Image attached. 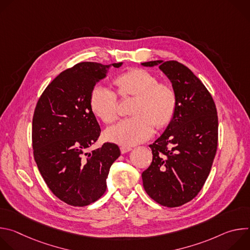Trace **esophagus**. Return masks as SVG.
<instances>
[{
  "label": "esophagus",
  "instance_id": "obj_1",
  "mask_svg": "<svg viewBox=\"0 0 250 250\" xmlns=\"http://www.w3.org/2000/svg\"><path fill=\"white\" fill-rule=\"evenodd\" d=\"M130 150H131V147H129V146H121V152H122L123 154H125V153H126V152H129Z\"/></svg>",
  "mask_w": 250,
  "mask_h": 250
}]
</instances>
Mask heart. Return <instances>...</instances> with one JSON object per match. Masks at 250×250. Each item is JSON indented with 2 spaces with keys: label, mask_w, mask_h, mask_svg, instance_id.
Listing matches in <instances>:
<instances>
[{
  "label": "heart",
  "mask_w": 250,
  "mask_h": 250,
  "mask_svg": "<svg viewBox=\"0 0 250 250\" xmlns=\"http://www.w3.org/2000/svg\"><path fill=\"white\" fill-rule=\"evenodd\" d=\"M123 97H136L128 118L109 127L104 132L109 141L123 146H135L148 139L157 127L166 126L173 119L177 96L173 87L158 82V78L145 69H131L116 78ZM92 112L105 124L118 118V96L104 85H96L90 94Z\"/></svg>",
  "instance_id": "heart-1"
}]
</instances>
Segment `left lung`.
Returning a JSON list of instances; mask_svg holds the SVG:
<instances>
[{"label": "left lung", "mask_w": 250, "mask_h": 250, "mask_svg": "<svg viewBox=\"0 0 250 250\" xmlns=\"http://www.w3.org/2000/svg\"><path fill=\"white\" fill-rule=\"evenodd\" d=\"M142 66H159L177 96L172 121L149 146L150 166L142 172L147 195L161 206L175 208L193 200L209 174L218 146V115L210 94L185 65L154 60Z\"/></svg>", "instance_id": "left-lung-1"}]
</instances>
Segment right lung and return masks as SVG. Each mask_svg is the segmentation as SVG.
Masks as SVG:
<instances>
[{"label": "right lung", "mask_w": 250, "mask_h": 250, "mask_svg": "<svg viewBox=\"0 0 250 250\" xmlns=\"http://www.w3.org/2000/svg\"><path fill=\"white\" fill-rule=\"evenodd\" d=\"M81 62L61 72L43 91L32 119L34 160L51 192L64 203L88 206L106 189L112 164L121 155L105 142L91 152L101 127L90 106V94L111 66Z\"/></svg>", "instance_id": "right-lung-1"}]
</instances>
